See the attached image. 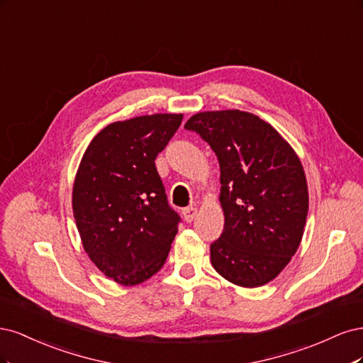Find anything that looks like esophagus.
<instances>
[{
  "mask_svg": "<svg viewBox=\"0 0 363 363\" xmlns=\"http://www.w3.org/2000/svg\"><path fill=\"white\" fill-rule=\"evenodd\" d=\"M182 216H184V220L186 221V223H191V221L196 218L197 216V208L194 206H189V208H184L182 209Z\"/></svg>",
  "mask_w": 363,
  "mask_h": 363,
  "instance_id": "esophagus-1",
  "label": "esophagus"
}]
</instances>
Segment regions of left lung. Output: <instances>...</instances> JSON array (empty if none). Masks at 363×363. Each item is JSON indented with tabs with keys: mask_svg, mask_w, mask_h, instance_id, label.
<instances>
[{
	"mask_svg": "<svg viewBox=\"0 0 363 363\" xmlns=\"http://www.w3.org/2000/svg\"><path fill=\"white\" fill-rule=\"evenodd\" d=\"M184 128L211 146L220 164L225 228L211 244L213 267L238 286L268 284L297 252L306 225L309 196L298 157L252 113H197Z\"/></svg>",
	"mask_w": 363,
	"mask_h": 363,
	"instance_id": "obj_1",
	"label": "left lung"
}]
</instances>
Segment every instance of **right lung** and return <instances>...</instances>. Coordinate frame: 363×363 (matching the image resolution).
Here are the masks:
<instances>
[{
	"label": "right lung",
	"instance_id": "1",
	"mask_svg": "<svg viewBox=\"0 0 363 363\" xmlns=\"http://www.w3.org/2000/svg\"><path fill=\"white\" fill-rule=\"evenodd\" d=\"M182 114L140 116L108 125L91 140L77 172L72 208L89 258L122 285L164 265L179 214L169 205L155 158Z\"/></svg>",
	"mask_w": 363,
	"mask_h": 363
}]
</instances>
